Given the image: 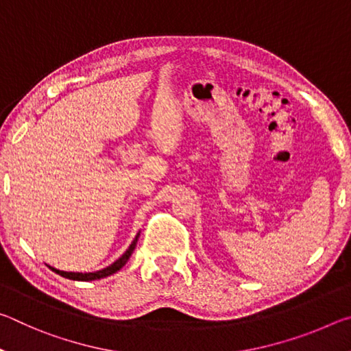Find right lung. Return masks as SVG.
<instances>
[{"label": "right lung", "instance_id": "add662e5", "mask_svg": "<svg viewBox=\"0 0 351 351\" xmlns=\"http://www.w3.org/2000/svg\"><path fill=\"white\" fill-rule=\"evenodd\" d=\"M141 232H138V235L134 237V240L132 241V245L128 246V249L125 252H123L121 257H119L114 263H111L110 266H106V268L100 269V271H94V272H68V271H60L57 268H52V266H49L51 271H54L56 274L62 276L64 278H69V280H79V282H90V280H99V278H104V277H108L111 274H114V272H117L119 269H122L123 266H125V263L128 261V258L132 257V254L134 251L136 247V243H138V239H139Z\"/></svg>", "mask_w": 351, "mask_h": 351}]
</instances>
